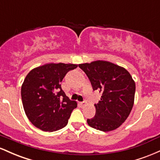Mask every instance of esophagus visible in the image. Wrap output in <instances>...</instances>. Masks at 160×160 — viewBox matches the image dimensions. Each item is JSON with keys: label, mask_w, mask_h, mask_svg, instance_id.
Listing matches in <instances>:
<instances>
[{"label": "esophagus", "mask_w": 160, "mask_h": 160, "mask_svg": "<svg viewBox=\"0 0 160 160\" xmlns=\"http://www.w3.org/2000/svg\"><path fill=\"white\" fill-rule=\"evenodd\" d=\"M80 105L82 106H84V105H86V102H80Z\"/></svg>", "instance_id": "34e87169"}]
</instances>
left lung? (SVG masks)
Returning <instances> with one entry per match:
<instances>
[{
	"label": "left lung",
	"mask_w": 160,
	"mask_h": 160,
	"mask_svg": "<svg viewBox=\"0 0 160 160\" xmlns=\"http://www.w3.org/2000/svg\"><path fill=\"white\" fill-rule=\"evenodd\" d=\"M90 80L93 90L102 92L95 104V116L88 119L89 126L102 132L116 129L126 121L132 109L135 82L126 69L107 61L80 64Z\"/></svg>",
	"instance_id": "left-lung-1"
}]
</instances>
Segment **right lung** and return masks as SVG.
<instances>
[{
	"instance_id": "1",
	"label": "right lung",
	"mask_w": 160,
	"mask_h": 160,
	"mask_svg": "<svg viewBox=\"0 0 160 160\" xmlns=\"http://www.w3.org/2000/svg\"><path fill=\"white\" fill-rule=\"evenodd\" d=\"M77 67L74 64L48 63L27 74L21 88L22 102L25 114L35 127L55 132L68 124L78 104L66 96L60 82Z\"/></svg>"
}]
</instances>
